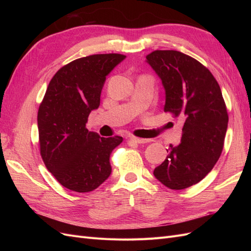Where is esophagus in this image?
<instances>
[{
    "label": "esophagus",
    "instance_id": "esophagus-1",
    "mask_svg": "<svg viewBox=\"0 0 251 251\" xmlns=\"http://www.w3.org/2000/svg\"><path fill=\"white\" fill-rule=\"evenodd\" d=\"M130 140L133 141V142H136V143H147V142L151 141V139L139 138V137H135V136H132V137H130Z\"/></svg>",
    "mask_w": 251,
    "mask_h": 251
}]
</instances>
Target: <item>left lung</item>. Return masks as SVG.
I'll list each match as a JSON object with an SVG mask.
<instances>
[{
	"mask_svg": "<svg viewBox=\"0 0 251 251\" xmlns=\"http://www.w3.org/2000/svg\"><path fill=\"white\" fill-rule=\"evenodd\" d=\"M148 63L165 89L164 112L184 120L181 143L166 150L169 155L154 176L171 189H184L200 182L221 156L228 114L214 75L194 57L176 50H155Z\"/></svg>",
	"mask_w": 251,
	"mask_h": 251,
	"instance_id": "left-lung-1",
	"label": "left lung"
}]
</instances>
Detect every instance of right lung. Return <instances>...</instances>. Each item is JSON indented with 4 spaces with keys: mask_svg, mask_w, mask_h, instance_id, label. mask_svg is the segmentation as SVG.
<instances>
[{
    "mask_svg": "<svg viewBox=\"0 0 251 251\" xmlns=\"http://www.w3.org/2000/svg\"><path fill=\"white\" fill-rule=\"evenodd\" d=\"M126 55L93 54L65 65L50 80L37 112L40 153L47 170L64 187L96 189L111 174L110 155L123 137L103 138L86 127L100 103L105 76Z\"/></svg>",
    "mask_w": 251,
    "mask_h": 251,
    "instance_id": "add662e5",
    "label": "right lung"
}]
</instances>
